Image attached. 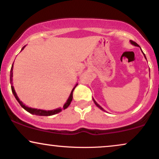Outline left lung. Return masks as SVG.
Here are the masks:
<instances>
[{
  "label": "left lung",
  "instance_id": "1",
  "mask_svg": "<svg viewBox=\"0 0 159 159\" xmlns=\"http://www.w3.org/2000/svg\"><path fill=\"white\" fill-rule=\"evenodd\" d=\"M130 41V43H131V44L134 45V46H135V47H139V44H138V43H135V42H134V41H131V40H130V41ZM143 54H144V52H143ZM144 58H146V60H147V58H146V56H145V55H144ZM93 101H94V103H95V105H96V106H97V107H98V108H100L101 110H104V111H105V110H104V109H103L102 107H101L100 106V105H99V104H98V103H97V102H96V101H95L94 100V98H93Z\"/></svg>",
  "mask_w": 159,
  "mask_h": 159
}]
</instances>
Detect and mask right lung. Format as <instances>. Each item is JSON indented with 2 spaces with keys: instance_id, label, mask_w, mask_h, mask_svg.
<instances>
[{
  "instance_id": "obj_1",
  "label": "right lung",
  "mask_w": 159,
  "mask_h": 159,
  "mask_svg": "<svg viewBox=\"0 0 159 159\" xmlns=\"http://www.w3.org/2000/svg\"><path fill=\"white\" fill-rule=\"evenodd\" d=\"M25 47H26V46H24V47L21 49V51L24 49ZM13 64H14V63H13ZM12 70H13V65L12 66V68H11V71H10V83H11V84H12V86H11V88H12V92L13 95H14V96L15 97V98H16V100L18 101V103L20 104V106H21L25 110H26L27 112H30V113L33 114V115H36V116H52V115L57 114V113H58V112H61V110H65V109H66L69 106H70V103H71V101L72 100V93H73V90L75 89V88L76 87V86L78 85V84H76L73 89H72L71 93H70V96H69V98L67 99V101H66V102L64 104V107H63V108L60 107V108L55 109V110H40V109H39V110H38V109L31 108V107H26V105L24 104V103H23L21 101H20V99H19L18 95H17L16 93H15L14 87L12 86V75H13Z\"/></svg>"
}]
</instances>
